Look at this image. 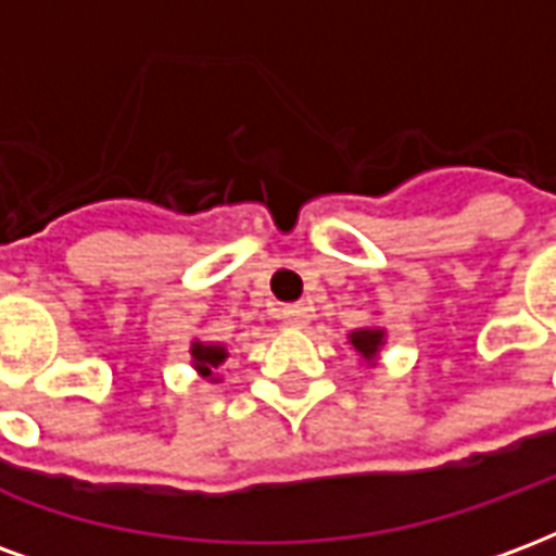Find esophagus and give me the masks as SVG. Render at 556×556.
Masks as SVG:
<instances>
[{
	"mask_svg": "<svg viewBox=\"0 0 556 556\" xmlns=\"http://www.w3.org/2000/svg\"><path fill=\"white\" fill-rule=\"evenodd\" d=\"M282 321L289 327H306V321H309V306L306 303H289V306H282Z\"/></svg>",
	"mask_w": 556,
	"mask_h": 556,
	"instance_id": "34e87169",
	"label": "esophagus"
}]
</instances>
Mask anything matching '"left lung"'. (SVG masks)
I'll return each instance as SVG.
<instances>
[{"mask_svg": "<svg viewBox=\"0 0 556 556\" xmlns=\"http://www.w3.org/2000/svg\"><path fill=\"white\" fill-rule=\"evenodd\" d=\"M349 339L363 361H375V357H378V351H381V345H384L387 333L381 330V327H361V330H354Z\"/></svg>", "mask_w": 556, "mask_h": 556, "instance_id": "left-lung-1", "label": "left lung"}]
</instances>
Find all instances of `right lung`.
<instances>
[{
    "label": "right lung",
    "instance_id": "obj_1",
    "mask_svg": "<svg viewBox=\"0 0 556 556\" xmlns=\"http://www.w3.org/2000/svg\"><path fill=\"white\" fill-rule=\"evenodd\" d=\"M190 354H193L195 372L202 375V378H214V369L229 357L226 349H223V345H214V342H193V345H190Z\"/></svg>",
    "mask_w": 556,
    "mask_h": 556
}]
</instances>
